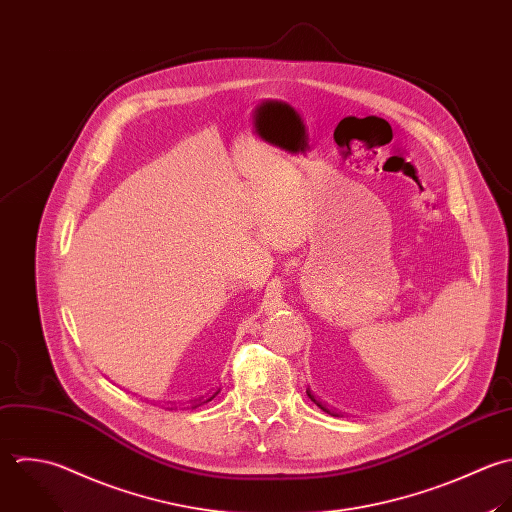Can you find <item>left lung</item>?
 Returning <instances> with one entry per match:
<instances>
[{
    "label": "left lung",
    "mask_w": 512,
    "mask_h": 512,
    "mask_svg": "<svg viewBox=\"0 0 512 512\" xmlns=\"http://www.w3.org/2000/svg\"><path fill=\"white\" fill-rule=\"evenodd\" d=\"M307 397H309V399H311V401H313V403H315V405H317V407H319V409H323V411H325V413H329V415H333V413H331V411H329V409H325V407H323V405H321V403H319V401H317V399H315V395H313V393H311V391H309V389H307Z\"/></svg>",
    "instance_id": "1"
}]
</instances>
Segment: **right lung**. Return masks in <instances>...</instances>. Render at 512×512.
Instances as JSON below:
<instances>
[{"mask_svg": "<svg viewBox=\"0 0 512 512\" xmlns=\"http://www.w3.org/2000/svg\"><path fill=\"white\" fill-rule=\"evenodd\" d=\"M217 393H219V391H217ZM217 393H215V395H217ZM215 395H211V397H209V399H205V401H203V399H199V401H203V403H207V401H211V399H213V397H215ZM199 405H201V403H199Z\"/></svg>", "mask_w": 512, "mask_h": 512, "instance_id": "right-lung-1", "label": "right lung"}]
</instances>
